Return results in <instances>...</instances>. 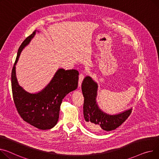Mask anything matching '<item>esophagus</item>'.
Returning a JSON list of instances; mask_svg holds the SVG:
<instances>
[{"label": "esophagus", "mask_w": 159, "mask_h": 159, "mask_svg": "<svg viewBox=\"0 0 159 159\" xmlns=\"http://www.w3.org/2000/svg\"><path fill=\"white\" fill-rule=\"evenodd\" d=\"M84 73H80V75L79 76V87H80L81 86V84H82V82L83 80V79H84Z\"/></svg>", "instance_id": "34e87169"}]
</instances>
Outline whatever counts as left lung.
<instances>
[{
	"instance_id": "obj_1",
	"label": "left lung",
	"mask_w": 159,
	"mask_h": 159,
	"mask_svg": "<svg viewBox=\"0 0 159 159\" xmlns=\"http://www.w3.org/2000/svg\"><path fill=\"white\" fill-rule=\"evenodd\" d=\"M97 89V84L90 77L84 78L82 83V91L84 97L83 112L86 125L94 132L102 129L105 131L115 130L129 118L132 109L116 115L103 112L96 102Z\"/></svg>"
}]
</instances>
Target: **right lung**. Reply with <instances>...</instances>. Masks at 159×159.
Listing matches in <instances>:
<instances>
[{
    "mask_svg": "<svg viewBox=\"0 0 159 159\" xmlns=\"http://www.w3.org/2000/svg\"><path fill=\"white\" fill-rule=\"evenodd\" d=\"M36 31L19 47L11 72V88L13 101L21 118L39 129L48 130L57 123L62 99L77 88L79 73L76 70L59 69L48 85L38 93H28L21 87L16 77L15 65L21 52L29 43Z\"/></svg>",
    "mask_w": 159,
    "mask_h": 159,
    "instance_id": "obj_1",
    "label": "right lung"
}]
</instances>
